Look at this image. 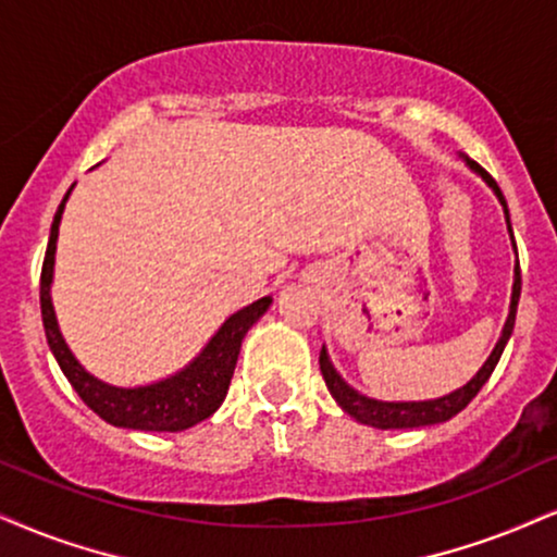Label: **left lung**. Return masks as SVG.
I'll list each match as a JSON object with an SVG mask.
<instances>
[{
	"label": "left lung",
	"instance_id": "1",
	"mask_svg": "<svg viewBox=\"0 0 557 557\" xmlns=\"http://www.w3.org/2000/svg\"><path fill=\"white\" fill-rule=\"evenodd\" d=\"M459 157H462L465 164H468L472 173L483 177L485 185H488L493 194H496L498 203L504 206L506 226H509L511 245H513V250H517V243H513L511 219H509V206H506V198H504V194H500L498 183L493 181V177L485 173V170L480 168L478 162H472L470 157H465V154H459ZM519 294H521V273H519V260H517V265H513L509 318H506V325H504V331H500V338L496 343V348H493L483 367L478 369V374L472 376L468 384H462V387L455 389V393H449L444 397H434V400H374V397L361 395L359 389H354L351 384L343 380V376L338 374V369L333 367V361H331V356H327L325 346H322V351H320L322 380H325L327 389H331L333 400L343 408V413L356 418V421L363 423V425H372V429H382V431H387V429H423V425H436V423L449 421V418H455L459 410L468 408V403L480 393V387L488 382L493 369H496L500 354H504L506 343H509V338H511L513 320H517Z\"/></svg>",
	"mask_w": 557,
	"mask_h": 557
}]
</instances>
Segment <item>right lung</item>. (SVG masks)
I'll list each match as a JSON object with an SVG mask.
<instances>
[{
	"instance_id": "1",
	"label": "right lung",
	"mask_w": 557,
	"mask_h": 557,
	"mask_svg": "<svg viewBox=\"0 0 557 557\" xmlns=\"http://www.w3.org/2000/svg\"><path fill=\"white\" fill-rule=\"evenodd\" d=\"M72 188L66 190L64 201L59 203L57 216H53L44 271H40V314H44L46 341L53 359L59 361L61 372H64L69 384L77 389V395L85 400L87 408L95 410L106 423L119 425V429L170 431V434H175V431H185L190 425L206 421L224 403L232 374H235L237 367L239 348H243V338L263 318L273 299L263 297L237 310L235 314H230L222 322V327L201 348V354L194 361L185 363L181 372L164 376V380L139 384V387H119V384L98 380V376L89 374L82 367L77 356L72 354V348L66 346L51 301L59 224Z\"/></svg>"
}]
</instances>
